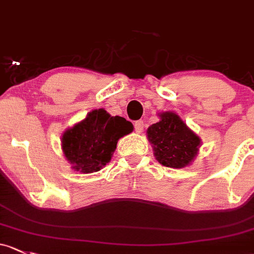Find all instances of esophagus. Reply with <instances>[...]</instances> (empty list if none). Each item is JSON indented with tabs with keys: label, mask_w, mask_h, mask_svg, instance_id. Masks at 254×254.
Returning a JSON list of instances; mask_svg holds the SVG:
<instances>
[{
	"label": "esophagus",
	"mask_w": 254,
	"mask_h": 254,
	"mask_svg": "<svg viewBox=\"0 0 254 254\" xmlns=\"http://www.w3.org/2000/svg\"><path fill=\"white\" fill-rule=\"evenodd\" d=\"M143 127H145V124H143L142 120L135 122V131L137 132V134H141V132L143 131Z\"/></svg>",
	"instance_id": "34e87169"
}]
</instances>
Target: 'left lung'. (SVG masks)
I'll use <instances>...</instances> for the list:
<instances>
[{
	"instance_id": "obj_1",
	"label": "left lung",
	"mask_w": 254,
	"mask_h": 254,
	"mask_svg": "<svg viewBox=\"0 0 254 254\" xmlns=\"http://www.w3.org/2000/svg\"><path fill=\"white\" fill-rule=\"evenodd\" d=\"M159 122L147 129V138L156 159L168 168L180 169L190 165L198 154L199 136L174 112L158 113Z\"/></svg>"
}]
</instances>
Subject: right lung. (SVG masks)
Returning <instances> with one entry per match:
<instances>
[{"mask_svg": "<svg viewBox=\"0 0 254 254\" xmlns=\"http://www.w3.org/2000/svg\"><path fill=\"white\" fill-rule=\"evenodd\" d=\"M132 130L131 123L123 117H112L103 108L93 109L63 132V154L75 172L96 173L111 161L119 138Z\"/></svg>", "mask_w": 254, "mask_h": 254, "instance_id": "right-lung-1", "label": "right lung"}]
</instances>
